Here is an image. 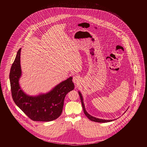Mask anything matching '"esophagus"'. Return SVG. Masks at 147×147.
I'll use <instances>...</instances> for the list:
<instances>
[{"label": "esophagus", "instance_id": "esophagus-1", "mask_svg": "<svg viewBox=\"0 0 147 147\" xmlns=\"http://www.w3.org/2000/svg\"><path fill=\"white\" fill-rule=\"evenodd\" d=\"M80 81V76L78 75H76V76H74L73 78V81L74 84H78Z\"/></svg>", "mask_w": 147, "mask_h": 147}]
</instances>
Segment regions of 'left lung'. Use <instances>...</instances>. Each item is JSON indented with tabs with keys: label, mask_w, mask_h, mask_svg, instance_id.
Segmentation results:
<instances>
[{
	"label": "left lung",
	"mask_w": 147,
	"mask_h": 147,
	"mask_svg": "<svg viewBox=\"0 0 147 147\" xmlns=\"http://www.w3.org/2000/svg\"><path fill=\"white\" fill-rule=\"evenodd\" d=\"M79 92V94L80 95V99H81V103H82V106L83 108V110L84 111V113H85L86 116L90 120L94 122H99V123H105V122H111L115 120L116 119H114V120H104V119H98V118H96V117H95L93 116L90 115V114H89L87 111H86V109H85V105H84V100H83V97L82 96V94L80 93V92Z\"/></svg>",
	"instance_id": "left-lung-1"
}]
</instances>
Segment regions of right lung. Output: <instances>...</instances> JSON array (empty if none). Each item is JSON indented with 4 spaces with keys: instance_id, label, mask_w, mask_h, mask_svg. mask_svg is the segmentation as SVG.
<instances>
[{
    "instance_id": "obj_1",
    "label": "right lung",
    "mask_w": 147,
    "mask_h": 147,
    "mask_svg": "<svg viewBox=\"0 0 147 147\" xmlns=\"http://www.w3.org/2000/svg\"><path fill=\"white\" fill-rule=\"evenodd\" d=\"M21 49L11 68L9 81L14 102L30 119L35 121L49 122L61 115L65 96L73 90L74 85L69 77L54 87L49 92L31 96L25 93L19 85L22 76L20 66Z\"/></svg>"
}]
</instances>
